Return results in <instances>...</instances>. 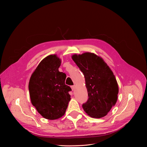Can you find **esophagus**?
Wrapping results in <instances>:
<instances>
[{
  "mask_svg": "<svg viewBox=\"0 0 147 147\" xmlns=\"http://www.w3.org/2000/svg\"><path fill=\"white\" fill-rule=\"evenodd\" d=\"M71 88L72 91H74V90H75V86H74H74H71Z\"/></svg>",
  "mask_w": 147,
  "mask_h": 147,
  "instance_id": "1",
  "label": "esophagus"
}]
</instances>
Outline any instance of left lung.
<instances>
[{
    "label": "left lung",
    "instance_id": "8db88e82",
    "mask_svg": "<svg viewBox=\"0 0 147 147\" xmlns=\"http://www.w3.org/2000/svg\"><path fill=\"white\" fill-rule=\"evenodd\" d=\"M71 57L85 77L88 99L82 104L84 110L91 117L105 116L117 99L119 88L113 71L94 53L75 54Z\"/></svg>",
    "mask_w": 147,
    "mask_h": 147
}]
</instances>
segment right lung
<instances>
[{"label":"right lung","instance_id":"obj_1","mask_svg":"<svg viewBox=\"0 0 147 147\" xmlns=\"http://www.w3.org/2000/svg\"><path fill=\"white\" fill-rule=\"evenodd\" d=\"M61 60L51 55L42 60L30 79L28 89L32 105L44 118L63 116L70 100L71 88L65 84L66 75L59 71Z\"/></svg>","mask_w":147,"mask_h":147}]
</instances>
